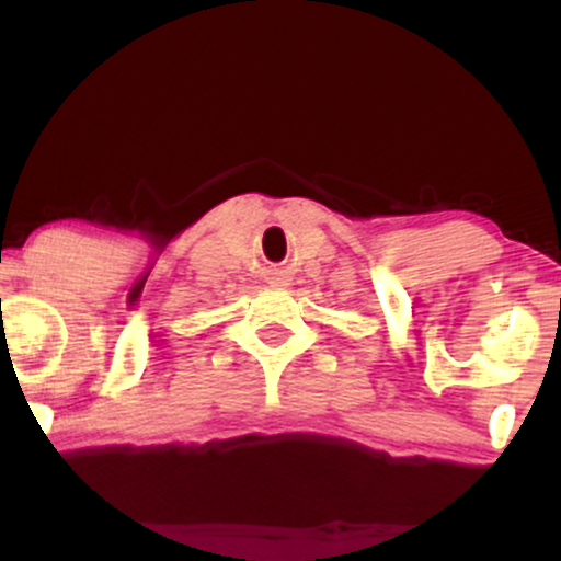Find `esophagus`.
Instances as JSON below:
<instances>
[{"instance_id":"obj_1","label":"esophagus","mask_w":561,"mask_h":561,"mask_svg":"<svg viewBox=\"0 0 561 561\" xmlns=\"http://www.w3.org/2000/svg\"><path fill=\"white\" fill-rule=\"evenodd\" d=\"M274 285H285V279H279V282H274Z\"/></svg>"}]
</instances>
